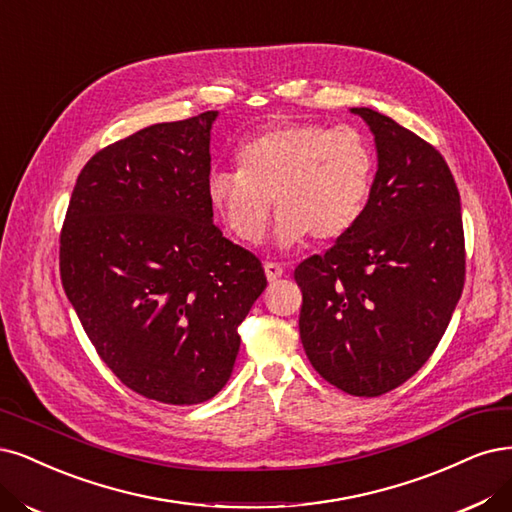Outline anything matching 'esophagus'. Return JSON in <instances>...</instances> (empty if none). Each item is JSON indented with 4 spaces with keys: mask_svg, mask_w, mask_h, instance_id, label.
Listing matches in <instances>:
<instances>
[{
    "mask_svg": "<svg viewBox=\"0 0 512 512\" xmlns=\"http://www.w3.org/2000/svg\"><path fill=\"white\" fill-rule=\"evenodd\" d=\"M264 275H267L269 281H277L281 275H284V267L277 262H264Z\"/></svg>",
    "mask_w": 512,
    "mask_h": 512,
    "instance_id": "1",
    "label": "esophagus"
}]
</instances>
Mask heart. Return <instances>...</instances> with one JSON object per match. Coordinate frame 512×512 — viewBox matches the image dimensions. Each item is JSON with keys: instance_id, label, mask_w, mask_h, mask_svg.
<instances>
[{"instance_id": "heart-1", "label": "heart", "mask_w": 512, "mask_h": 512, "mask_svg": "<svg viewBox=\"0 0 512 512\" xmlns=\"http://www.w3.org/2000/svg\"><path fill=\"white\" fill-rule=\"evenodd\" d=\"M237 167L207 178V197L228 231L258 243L275 199L277 241L294 245L307 233L337 239L358 224L373 190L375 154L354 127L284 122L243 142Z\"/></svg>"}]
</instances>
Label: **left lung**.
<instances>
[{"mask_svg":"<svg viewBox=\"0 0 512 512\" xmlns=\"http://www.w3.org/2000/svg\"><path fill=\"white\" fill-rule=\"evenodd\" d=\"M375 135L377 173L358 224L298 264L301 341L351 396H381L434 354L466 279L460 192L440 152L390 116L351 108Z\"/></svg>","mask_w":512,"mask_h":512,"instance_id":"8db88e82","label":"left lung"}]
</instances>
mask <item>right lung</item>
Listing matches in <instances>:
<instances>
[{
	"label": "right lung",
	"instance_id": "obj_1",
	"mask_svg": "<svg viewBox=\"0 0 512 512\" xmlns=\"http://www.w3.org/2000/svg\"><path fill=\"white\" fill-rule=\"evenodd\" d=\"M216 116L161 122L99 150L61 228L63 290L99 358L129 390L180 407L226 385L237 328L267 288L260 260L214 224Z\"/></svg>",
	"mask_w": 512,
	"mask_h": 512
}]
</instances>
